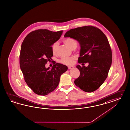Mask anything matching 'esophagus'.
<instances>
[{
    "instance_id": "obj_1",
    "label": "esophagus",
    "mask_w": 130,
    "mask_h": 130,
    "mask_svg": "<svg viewBox=\"0 0 130 130\" xmlns=\"http://www.w3.org/2000/svg\"><path fill=\"white\" fill-rule=\"evenodd\" d=\"M73 68H74L73 66H68V69H69V70L73 69Z\"/></svg>"
}]
</instances>
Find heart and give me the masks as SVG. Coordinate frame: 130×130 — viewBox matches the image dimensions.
Here are the masks:
<instances>
[{
  "instance_id": "1",
  "label": "heart",
  "mask_w": 130,
  "mask_h": 130,
  "mask_svg": "<svg viewBox=\"0 0 130 130\" xmlns=\"http://www.w3.org/2000/svg\"><path fill=\"white\" fill-rule=\"evenodd\" d=\"M63 41L64 43L66 44L68 46H69L71 48V49H72L74 46L77 45V42L75 39L71 38H66L63 39ZM58 46V42H55L52 45L51 50L53 54H55L56 53ZM73 59L74 58L73 57H63L60 59V62L65 65H70L73 63Z\"/></svg>"
}]
</instances>
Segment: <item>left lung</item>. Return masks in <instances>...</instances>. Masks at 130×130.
<instances>
[{
  "instance_id": "8db88e82",
  "label": "left lung",
  "mask_w": 130,
  "mask_h": 130,
  "mask_svg": "<svg viewBox=\"0 0 130 130\" xmlns=\"http://www.w3.org/2000/svg\"><path fill=\"white\" fill-rule=\"evenodd\" d=\"M64 37L79 42L78 62L89 63L87 67L76 66L80 75L75 79V85L87 92L96 91L106 79L111 65L112 52L106 36L98 28L83 26L70 29Z\"/></svg>"
}]
</instances>
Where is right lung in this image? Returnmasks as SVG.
Instances as JSON below:
<instances>
[{
    "mask_svg": "<svg viewBox=\"0 0 130 130\" xmlns=\"http://www.w3.org/2000/svg\"><path fill=\"white\" fill-rule=\"evenodd\" d=\"M62 32L38 29L29 33L22 43L20 67L28 86L37 94L45 96L54 91L60 76L68 70L66 65L55 62L51 69L45 67L53 56L51 46Z\"/></svg>",
    "mask_w": 130,
    "mask_h": 130,
    "instance_id": "add662e5",
    "label": "right lung"
}]
</instances>
